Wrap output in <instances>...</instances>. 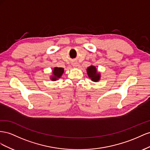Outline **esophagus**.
Returning a JSON list of instances; mask_svg holds the SVG:
<instances>
[{
  "mask_svg": "<svg viewBox=\"0 0 150 150\" xmlns=\"http://www.w3.org/2000/svg\"><path fill=\"white\" fill-rule=\"evenodd\" d=\"M72 65L74 66V67H76L78 66V63H76V62H74V63H73V64H72Z\"/></svg>",
  "mask_w": 150,
  "mask_h": 150,
  "instance_id": "esophagus-1",
  "label": "esophagus"
}]
</instances>
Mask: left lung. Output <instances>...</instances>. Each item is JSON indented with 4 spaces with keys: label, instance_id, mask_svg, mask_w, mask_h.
<instances>
[{
    "label": "left lung",
    "instance_id": "1",
    "mask_svg": "<svg viewBox=\"0 0 150 150\" xmlns=\"http://www.w3.org/2000/svg\"><path fill=\"white\" fill-rule=\"evenodd\" d=\"M87 72L88 77L91 79L93 82H96L97 81H99L100 79V73L97 72V70L95 66L91 65L88 67L87 69Z\"/></svg>",
    "mask_w": 150,
    "mask_h": 150
}]
</instances>
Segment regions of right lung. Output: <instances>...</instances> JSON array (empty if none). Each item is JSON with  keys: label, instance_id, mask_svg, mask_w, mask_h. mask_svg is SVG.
<instances>
[{"label": "right lung", "instance_id": "1", "mask_svg": "<svg viewBox=\"0 0 150 150\" xmlns=\"http://www.w3.org/2000/svg\"><path fill=\"white\" fill-rule=\"evenodd\" d=\"M64 72V68L54 67L53 70V76H51V80L55 81L61 77V76Z\"/></svg>", "mask_w": 150, "mask_h": 150}]
</instances>
